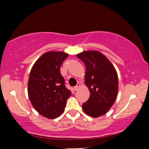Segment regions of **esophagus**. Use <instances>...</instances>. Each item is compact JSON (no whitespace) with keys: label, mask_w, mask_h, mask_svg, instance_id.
Masks as SVG:
<instances>
[{"label":"esophagus","mask_w":149,"mask_h":149,"mask_svg":"<svg viewBox=\"0 0 149 149\" xmlns=\"http://www.w3.org/2000/svg\"><path fill=\"white\" fill-rule=\"evenodd\" d=\"M80 87V83H78V84H77L76 86L73 88V89H74V90H76H76H78V89H79Z\"/></svg>","instance_id":"1"}]
</instances>
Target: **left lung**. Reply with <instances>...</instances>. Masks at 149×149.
<instances>
[{"instance_id": "1", "label": "left lung", "mask_w": 149, "mask_h": 149, "mask_svg": "<svg viewBox=\"0 0 149 149\" xmlns=\"http://www.w3.org/2000/svg\"><path fill=\"white\" fill-rule=\"evenodd\" d=\"M76 56L85 65V83L90 93L82 108L87 115L100 117L107 113L117 97V72L111 62L99 51H84Z\"/></svg>"}]
</instances>
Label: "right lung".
Listing matches in <instances>:
<instances>
[{
    "instance_id": "right-lung-1",
    "label": "right lung",
    "mask_w": 149,
    "mask_h": 149,
    "mask_svg": "<svg viewBox=\"0 0 149 149\" xmlns=\"http://www.w3.org/2000/svg\"><path fill=\"white\" fill-rule=\"evenodd\" d=\"M69 54L63 52H45L31 70L28 95L34 109L40 115L54 119L61 115L71 92L65 87L60 66Z\"/></svg>"
}]
</instances>
